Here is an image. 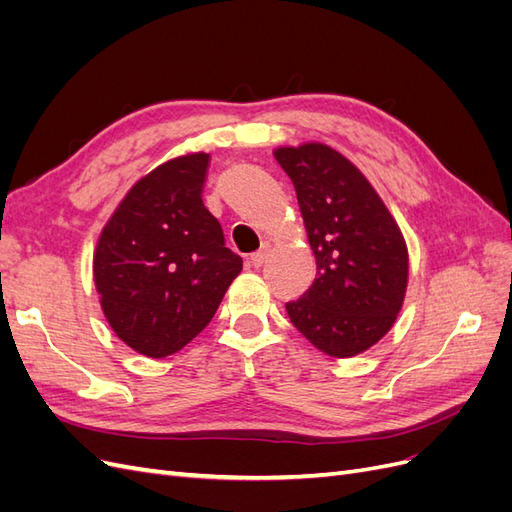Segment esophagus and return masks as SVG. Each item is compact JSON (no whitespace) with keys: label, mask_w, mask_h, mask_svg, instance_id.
<instances>
[{"label":"esophagus","mask_w":512,"mask_h":512,"mask_svg":"<svg viewBox=\"0 0 512 512\" xmlns=\"http://www.w3.org/2000/svg\"><path fill=\"white\" fill-rule=\"evenodd\" d=\"M269 252H271V245L269 243H265L260 247L258 252H254L252 256H250V262H252V267H262L265 265V260H267V256H269Z\"/></svg>","instance_id":"34e87169"}]
</instances>
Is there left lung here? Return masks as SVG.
<instances>
[{
	"mask_svg": "<svg viewBox=\"0 0 512 512\" xmlns=\"http://www.w3.org/2000/svg\"><path fill=\"white\" fill-rule=\"evenodd\" d=\"M273 156L297 192L316 280L286 303L290 322L318 350L354 356L389 333L406 297L408 247L365 175L322 145L280 147Z\"/></svg>",
	"mask_w": 512,
	"mask_h": 512,
	"instance_id": "8db88e82",
	"label": "left lung"
}]
</instances>
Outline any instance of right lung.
Returning <instances> with one entry per match:
<instances>
[{
  "mask_svg": "<svg viewBox=\"0 0 512 512\" xmlns=\"http://www.w3.org/2000/svg\"><path fill=\"white\" fill-rule=\"evenodd\" d=\"M209 153L153 168L106 222L94 282L111 329L151 359L175 354L203 331L243 260L203 203Z\"/></svg>",
  "mask_w": 512,
  "mask_h": 512,
  "instance_id": "right-lung-1",
  "label": "right lung"
}]
</instances>
